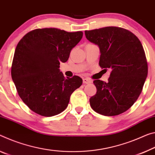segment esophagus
<instances>
[{"instance_id":"obj_1","label":"esophagus","mask_w":155,"mask_h":155,"mask_svg":"<svg viewBox=\"0 0 155 155\" xmlns=\"http://www.w3.org/2000/svg\"><path fill=\"white\" fill-rule=\"evenodd\" d=\"M83 82L85 83V84H87V83H91L92 82V81L90 79V78H83Z\"/></svg>"}]
</instances>
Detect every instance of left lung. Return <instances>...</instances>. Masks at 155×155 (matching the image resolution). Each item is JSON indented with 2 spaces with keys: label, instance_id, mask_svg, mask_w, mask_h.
<instances>
[{
  "label": "left lung",
  "instance_id": "1",
  "mask_svg": "<svg viewBox=\"0 0 155 155\" xmlns=\"http://www.w3.org/2000/svg\"><path fill=\"white\" fill-rule=\"evenodd\" d=\"M85 37L100 49L99 64L111 69L108 82L94 80L97 93L90 99L92 108L104 116L127 111L138 99L148 75L146 54L139 39L118 27L85 31Z\"/></svg>",
  "mask_w": 155,
  "mask_h": 155
}]
</instances>
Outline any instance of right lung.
<instances>
[{"mask_svg":"<svg viewBox=\"0 0 155 155\" xmlns=\"http://www.w3.org/2000/svg\"><path fill=\"white\" fill-rule=\"evenodd\" d=\"M82 37V31L43 28L29 31L18 42L12 78L19 97L36 114H60L68 107L72 92L82 85L81 78H65L59 70L60 63L68 60Z\"/></svg>","mask_w":155,"mask_h":155,"instance_id":"right-lung-1","label":"right lung"}]
</instances>
